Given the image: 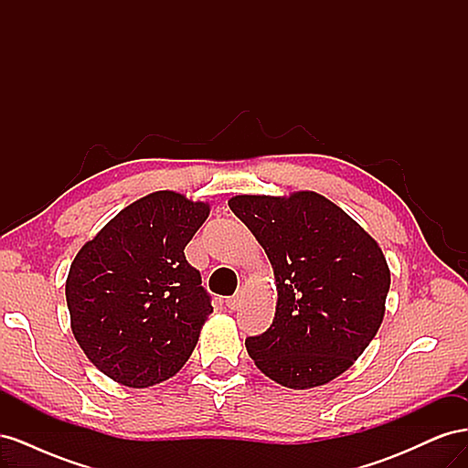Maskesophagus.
Listing matches in <instances>:
<instances>
[{"label":"esophagus","mask_w":468,"mask_h":468,"mask_svg":"<svg viewBox=\"0 0 468 468\" xmlns=\"http://www.w3.org/2000/svg\"><path fill=\"white\" fill-rule=\"evenodd\" d=\"M239 304H242V294H234V296H230V299H226V306H229L230 310H238Z\"/></svg>","instance_id":"esophagus-1"}]
</instances>
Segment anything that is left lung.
Segmentation results:
<instances>
[{
	"label": "left lung",
	"instance_id": "8db88e82",
	"mask_svg": "<svg viewBox=\"0 0 468 468\" xmlns=\"http://www.w3.org/2000/svg\"><path fill=\"white\" fill-rule=\"evenodd\" d=\"M229 207L256 236L275 275L273 324L246 339L253 363L294 390L346 373L385 318L390 269L377 239L314 191L236 195Z\"/></svg>",
	"mask_w": 468,
	"mask_h": 468
}]
</instances>
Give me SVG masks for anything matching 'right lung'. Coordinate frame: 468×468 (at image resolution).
Instances as JSON below:
<instances>
[{
    "instance_id": "1",
    "label": "right lung",
    "mask_w": 468,
    "mask_h": 468,
    "mask_svg": "<svg viewBox=\"0 0 468 468\" xmlns=\"http://www.w3.org/2000/svg\"><path fill=\"white\" fill-rule=\"evenodd\" d=\"M208 203L155 191L124 207L69 265L66 303L76 342L119 385L148 388L172 378L212 313L186 246Z\"/></svg>"
}]
</instances>
